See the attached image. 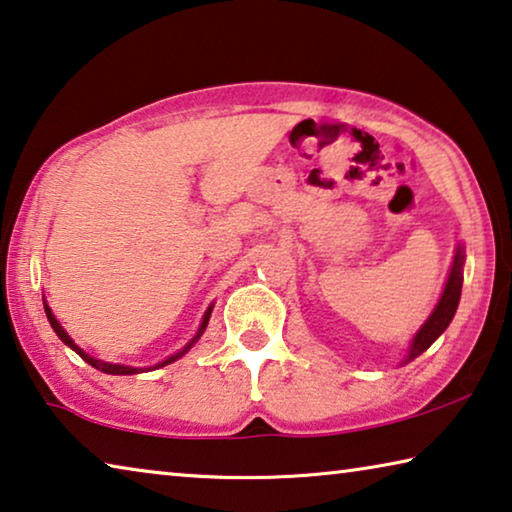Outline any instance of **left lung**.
<instances>
[{"label": "left lung", "mask_w": 512, "mask_h": 512, "mask_svg": "<svg viewBox=\"0 0 512 512\" xmlns=\"http://www.w3.org/2000/svg\"><path fill=\"white\" fill-rule=\"evenodd\" d=\"M463 265H465V251L458 245L454 263H451V272H449L445 292H442L438 306H435V311L429 315V320H426L422 324V329L415 333V338L408 347L404 363H410V360H415L417 356L424 354V351L429 349L442 333H445L449 322L454 320L458 301H460V290H463Z\"/></svg>", "instance_id": "left-lung-1"}]
</instances>
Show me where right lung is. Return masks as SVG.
<instances>
[{
	"label": "right lung",
	"mask_w": 512,
	"mask_h": 512,
	"mask_svg": "<svg viewBox=\"0 0 512 512\" xmlns=\"http://www.w3.org/2000/svg\"><path fill=\"white\" fill-rule=\"evenodd\" d=\"M43 304H45V313H47V320H49V324H52V329L56 331V335L58 338H61L67 347H70L72 351H77V354L86 360L88 365H92L95 367V370H99V372H104V374H120V376H124V374H138V372H145V370H152V367H129V365H113V363H104V360H97V358H92L90 354H86V351H83L79 345H74V340L70 338V335L65 333V329L61 324H58V320L54 317V313H52V308L47 306V301L43 299ZM211 311H213V306H208V311H206V315H204V320H201V326H199V331H197V335L195 338H192L186 347H183L181 351H177V354L174 356H170V358H165L163 363H158V365H154V370L156 367H165V365H170V363H174V360L177 358H181L183 354H186V351L195 345V342L201 338V333L206 331V324H208V320H211Z\"/></svg>",
	"instance_id": "add662e5"
}]
</instances>
